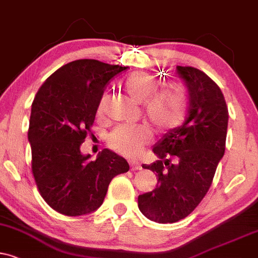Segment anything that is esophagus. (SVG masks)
<instances>
[{
  "label": "esophagus",
  "instance_id": "34e87169",
  "mask_svg": "<svg viewBox=\"0 0 258 258\" xmlns=\"http://www.w3.org/2000/svg\"><path fill=\"white\" fill-rule=\"evenodd\" d=\"M130 168H132L133 171H136V170H141L142 168V166H141V164L139 163V161H136V160H130Z\"/></svg>",
  "mask_w": 258,
  "mask_h": 258
}]
</instances>
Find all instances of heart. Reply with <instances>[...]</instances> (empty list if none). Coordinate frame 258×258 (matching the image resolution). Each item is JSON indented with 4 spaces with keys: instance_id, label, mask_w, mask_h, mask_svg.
Here are the masks:
<instances>
[{
    "instance_id": "b5f03b06",
    "label": "heart",
    "mask_w": 258,
    "mask_h": 258,
    "mask_svg": "<svg viewBox=\"0 0 258 258\" xmlns=\"http://www.w3.org/2000/svg\"><path fill=\"white\" fill-rule=\"evenodd\" d=\"M157 78L135 73L126 78L125 87L130 97L138 103L145 101V112L148 119L158 129H172L184 120L187 107L185 88L179 82H170L157 90ZM106 99L103 97L99 103V112H103ZM148 132L142 126H119L110 136V145L119 153L138 154L148 141Z\"/></svg>"
}]
</instances>
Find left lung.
Instances as JSON below:
<instances>
[{
	"mask_svg": "<svg viewBox=\"0 0 258 258\" xmlns=\"http://www.w3.org/2000/svg\"><path fill=\"white\" fill-rule=\"evenodd\" d=\"M176 74L186 87L187 116L153 146L158 160L142 165L155 172L158 183L139 196V209L159 224L179 221L202 201L224 157L227 135L228 110L219 86L192 67L177 66Z\"/></svg>",
	"mask_w": 258,
	"mask_h": 258,
	"instance_id": "left-lung-1",
	"label": "left lung"
}]
</instances>
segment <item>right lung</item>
Masks as SVG:
<instances>
[{
    "label": "right lung",
    "instance_id": "obj_1",
    "mask_svg": "<svg viewBox=\"0 0 258 258\" xmlns=\"http://www.w3.org/2000/svg\"><path fill=\"white\" fill-rule=\"evenodd\" d=\"M125 69L97 59L73 61L46 79L32 103V171L41 197L61 214L80 217L97 211L111 179L129 170L128 161L110 149L93 161L80 149L105 86Z\"/></svg>",
    "mask_w": 258,
    "mask_h": 258
}]
</instances>
